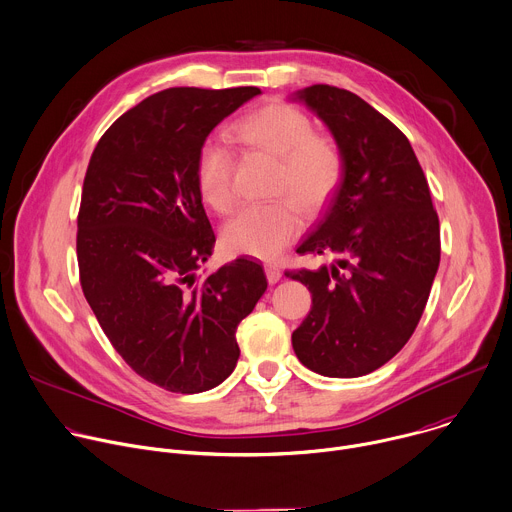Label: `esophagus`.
<instances>
[{
    "instance_id": "1",
    "label": "esophagus",
    "mask_w": 512,
    "mask_h": 512,
    "mask_svg": "<svg viewBox=\"0 0 512 512\" xmlns=\"http://www.w3.org/2000/svg\"><path fill=\"white\" fill-rule=\"evenodd\" d=\"M265 275H267V281L273 285V283H277L279 279H281V269L277 267V265H265Z\"/></svg>"
}]
</instances>
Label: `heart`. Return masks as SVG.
I'll return each mask as SVG.
<instances>
[{"mask_svg":"<svg viewBox=\"0 0 512 512\" xmlns=\"http://www.w3.org/2000/svg\"><path fill=\"white\" fill-rule=\"evenodd\" d=\"M233 130L243 144L277 156L275 193L289 197L237 211L223 227V243L239 255L275 259L301 233L303 219L294 202L315 215L335 197L344 177V154L329 134L313 130L303 110L283 100L249 112ZM195 181L203 203L213 211L227 213L233 207V154L227 144L217 138L201 144Z\"/></svg>","mask_w":512,"mask_h":512,"instance_id":"heart-1","label":"heart"}]
</instances>
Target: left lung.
Masks as SVG:
<instances>
[{"instance_id":"8db88e82","label":"left lung","mask_w":512,"mask_h":512,"mask_svg":"<svg viewBox=\"0 0 512 512\" xmlns=\"http://www.w3.org/2000/svg\"><path fill=\"white\" fill-rule=\"evenodd\" d=\"M331 130L344 177L299 255L319 269L285 271L311 291L293 331L299 362L329 378L366 376L414 333L440 263V223L404 132L350 90L313 84L295 94Z\"/></svg>"}]
</instances>
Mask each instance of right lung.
Segmentation results:
<instances>
[{"instance_id":"right-lung-1","label":"right lung","mask_w":512,"mask_h":512,"mask_svg":"<svg viewBox=\"0 0 512 512\" xmlns=\"http://www.w3.org/2000/svg\"><path fill=\"white\" fill-rule=\"evenodd\" d=\"M255 86L168 88L124 112L98 140L84 177L80 285L122 360L168 392L219 386L239 360L237 325L267 289L245 257L201 277L215 233L195 181L209 132Z\"/></svg>"}]
</instances>
